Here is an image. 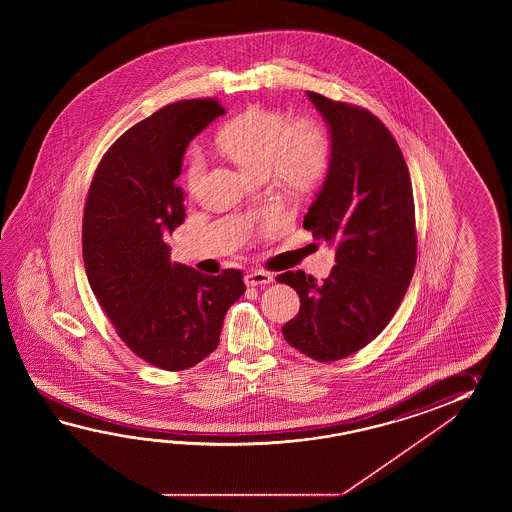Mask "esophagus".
Returning a JSON list of instances; mask_svg holds the SVG:
<instances>
[{
    "mask_svg": "<svg viewBox=\"0 0 512 512\" xmlns=\"http://www.w3.org/2000/svg\"><path fill=\"white\" fill-rule=\"evenodd\" d=\"M272 282H274V278H272L271 272L252 271L245 276V283H247L249 287H256V285H269V283Z\"/></svg>",
    "mask_w": 512,
    "mask_h": 512,
    "instance_id": "obj_1",
    "label": "esophagus"
}]
</instances>
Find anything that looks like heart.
<instances>
[{
	"mask_svg": "<svg viewBox=\"0 0 512 512\" xmlns=\"http://www.w3.org/2000/svg\"><path fill=\"white\" fill-rule=\"evenodd\" d=\"M216 146L251 179L272 175L287 196L315 192L331 166V141L316 120L294 122L285 113L249 108L219 131ZM205 163L199 153L186 159L185 188L196 194Z\"/></svg>",
	"mask_w": 512,
	"mask_h": 512,
	"instance_id": "1",
	"label": "heart"
}]
</instances>
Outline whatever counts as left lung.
Segmentation results:
<instances>
[{
	"mask_svg": "<svg viewBox=\"0 0 512 512\" xmlns=\"http://www.w3.org/2000/svg\"><path fill=\"white\" fill-rule=\"evenodd\" d=\"M331 131V166L304 229L337 247L324 282L304 271L276 280L300 296L283 337L318 362L368 346L395 315L417 261L414 192L403 152L368 109L307 93Z\"/></svg>",
	"mask_w": 512,
	"mask_h": 512,
	"instance_id": "obj_1",
	"label": "left lung"
}]
</instances>
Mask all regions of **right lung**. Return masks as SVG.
Segmentation results:
<instances>
[{
  "mask_svg": "<svg viewBox=\"0 0 512 512\" xmlns=\"http://www.w3.org/2000/svg\"><path fill=\"white\" fill-rule=\"evenodd\" d=\"M225 109L179 100L137 122L97 166L82 219V254L98 304L128 348L166 371L188 370L218 348L243 272L208 276L170 261L166 238L185 221L174 185L188 142Z\"/></svg>",
  "mask_w": 512,
  "mask_h": 512,
  "instance_id": "add662e5",
  "label": "right lung"
}]
</instances>
